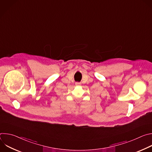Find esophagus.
Returning <instances> with one entry per match:
<instances>
[{
  "label": "esophagus",
  "instance_id": "34e87169",
  "mask_svg": "<svg viewBox=\"0 0 152 152\" xmlns=\"http://www.w3.org/2000/svg\"><path fill=\"white\" fill-rule=\"evenodd\" d=\"M76 86H79V85H80V83H79V82H76Z\"/></svg>",
  "mask_w": 152,
  "mask_h": 152
}]
</instances>
